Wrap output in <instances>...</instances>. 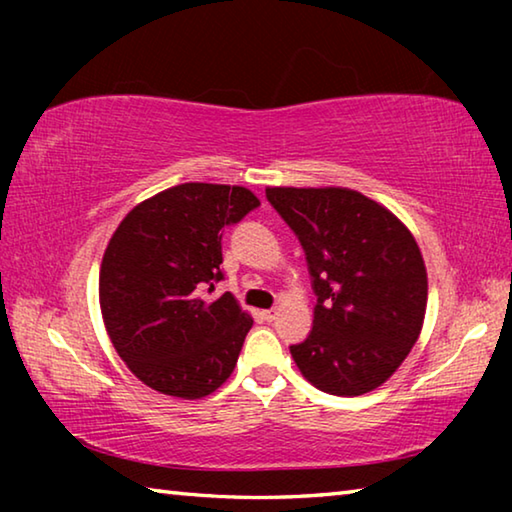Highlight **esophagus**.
Segmentation results:
<instances>
[{
	"label": "esophagus",
	"instance_id": "34e87169",
	"mask_svg": "<svg viewBox=\"0 0 512 512\" xmlns=\"http://www.w3.org/2000/svg\"><path fill=\"white\" fill-rule=\"evenodd\" d=\"M262 316L268 320V323H273V320H275L277 316H280V311H277V309H266Z\"/></svg>",
	"mask_w": 512,
	"mask_h": 512
}]
</instances>
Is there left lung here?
<instances>
[{
  "instance_id": "8db88e82",
  "label": "left lung",
  "mask_w": 512,
  "mask_h": 512,
  "mask_svg": "<svg viewBox=\"0 0 512 512\" xmlns=\"http://www.w3.org/2000/svg\"><path fill=\"white\" fill-rule=\"evenodd\" d=\"M305 248L314 329L291 345L311 386L341 397L375 391L409 357L427 311V266L411 230L348 187H268Z\"/></svg>"
}]
</instances>
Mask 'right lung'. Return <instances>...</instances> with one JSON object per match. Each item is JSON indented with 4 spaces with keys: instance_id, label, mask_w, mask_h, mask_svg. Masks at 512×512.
Here are the masks:
<instances>
[{
    "instance_id": "obj_1",
    "label": "right lung",
    "mask_w": 512,
    "mask_h": 512,
    "mask_svg": "<svg viewBox=\"0 0 512 512\" xmlns=\"http://www.w3.org/2000/svg\"><path fill=\"white\" fill-rule=\"evenodd\" d=\"M239 185L185 183L135 205L103 253L99 305L112 345L153 391L201 400L237 366L253 316L221 280V230L255 210Z\"/></svg>"
}]
</instances>
